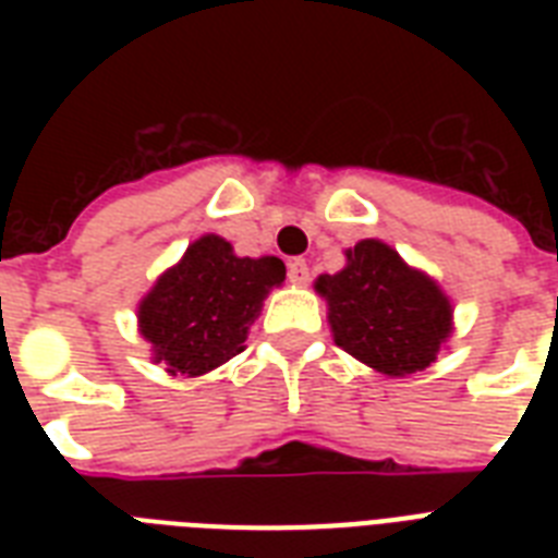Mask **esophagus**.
<instances>
[{
	"mask_svg": "<svg viewBox=\"0 0 558 558\" xmlns=\"http://www.w3.org/2000/svg\"><path fill=\"white\" fill-rule=\"evenodd\" d=\"M306 280H310V266H306V260H292L289 263V283L292 287H306Z\"/></svg>",
	"mask_w": 558,
	"mask_h": 558,
	"instance_id": "34e87169",
	"label": "esophagus"
}]
</instances>
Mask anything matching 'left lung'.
Returning a JSON list of instances; mask_svg holds the SVG:
<instances>
[{"mask_svg":"<svg viewBox=\"0 0 558 558\" xmlns=\"http://www.w3.org/2000/svg\"><path fill=\"white\" fill-rule=\"evenodd\" d=\"M336 275H318L332 341L388 379L425 371L454 332L440 283L381 240H359Z\"/></svg>","mask_w":558,"mask_h":558,"instance_id":"8db88e82","label":"left lung"}]
</instances>
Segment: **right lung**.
Instances as JSON below:
<instances>
[{
	"instance_id": "1",
	"label": "right lung",
	"mask_w": 558,
	"mask_h": 558,
	"mask_svg": "<svg viewBox=\"0 0 558 558\" xmlns=\"http://www.w3.org/2000/svg\"><path fill=\"white\" fill-rule=\"evenodd\" d=\"M287 266L278 257H240L219 234H202L138 301V332L153 365L170 376H205L245 350L252 324Z\"/></svg>"
}]
</instances>
